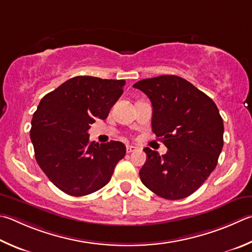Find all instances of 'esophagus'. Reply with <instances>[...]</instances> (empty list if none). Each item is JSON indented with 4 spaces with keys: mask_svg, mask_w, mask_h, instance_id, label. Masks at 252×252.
Segmentation results:
<instances>
[{
    "mask_svg": "<svg viewBox=\"0 0 252 252\" xmlns=\"http://www.w3.org/2000/svg\"><path fill=\"white\" fill-rule=\"evenodd\" d=\"M135 151H136V146H134V145H126V152L127 153L135 152Z\"/></svg>",
    "mask_w": 252,
    "mask_h": 252,
    "instance_id": "34e87169",
    "label": "esophagus"
}]
</instances>
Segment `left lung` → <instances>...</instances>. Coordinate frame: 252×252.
I'll list each match as a JSON object with an SVG mask.
<instances>
[{
  "label": "left lung",
  "mask_w": 252,
  "mask_h": 252,
  "mask_svg": "<svg viewBox=\"0 0 252 252\" xmlns=\"http://www.w3.org/2000/svg\"><path fill=\"white\" fill-rule=\"evenodd\" d=\"M152 102V131L167 148L164 155L144 148L143 184L165 199L197 190L217 165L223 145V122L216 104L184 78L163 75L133 85Z\"/></svg>",
  "instance_id": "8db88e82"
}]
</instances>
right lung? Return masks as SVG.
<instances>
[{
    "label": "right lung",
    "instance_id": "1",
    "mask_svg": "<svg viewBox=\"0 0 252 252\" xmlns=\"http://www.w3.org/2000/svg\"><path fill=\"white\" fill-rule=\"evenodd\" d=\"M126 81L77 76L47 94L32 119L35 158L49 181L70 196H85L107 185L126 145L95 143L88 130L104 120L123 94Z\"/></svg>",
    "mask_w": 252,
    "mask_h": 252
}]
</instances>
